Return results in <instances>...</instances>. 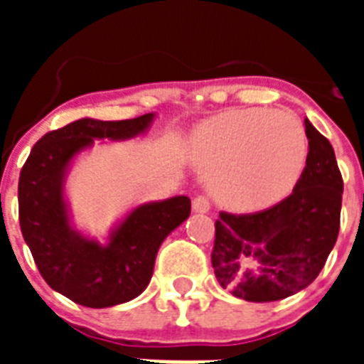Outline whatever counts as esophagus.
<instances>
[{
    "mask_svg": "<svg viewBox=\"0 0 364 364\" xmlns=\"http://www.w3.org/2000/svg\"><path fill=\"white\" fill-rule=\"evenodd\" d=\"M211 205H210V200L205 197H202V195H198V197L193 198V211L195 213H210Z\"/></svg>",
    "mask_w": 364,
    "mask_h": 364,
    "instance_id": "34e87169",
    "label": "esophagus"
}]
</instances>
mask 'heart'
Returning <instances> with one entry per match:
<instances>
[{
    "mask_svg": "<svg viewBox=\"0 0 364 364\" xmlns=\"http://www.w3.org/2000/svg\"><path fill=\"white\" fill-rule=\"evenodd\" d=\"M193 160L218 202L239 211L266 210L299 184L306 131L290 111L235 109L200 127Z\"/></svg>",
    "mask_w": 364,
    "mask_h": 364,
    "instance_id": "1",
    "label": "heart"
}]
</instances>
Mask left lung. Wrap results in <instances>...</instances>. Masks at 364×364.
Returning <instances> with one entry per match:
<instances>
[{
  "label": "left lung",
  "instance_id": "obj_1",
  "mask_svg": "<svg viewBox=\"0 0 364 364\" xmlns=\"http://www.w3.org/2000/svg\"><path fill=\"white\" fill-rule=\"evenodd\" d=\"M308 160L279 204L250 215L222 211L211 253L222 288L250 302L290 297L315 281L339 235L343 178L332 144L304 118Z\"/></svg>",
  "mask_w": 364,
  "mask_h": 364
}]
</instances>
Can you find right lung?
<instances>
[{"label":"right lung","instance_id":"add662e5","mask_svg":"<svg viewBox=\"0 0 364 364\" xmlns=\"http://www.w3.org/2000/svg\"><path fill=\"white\" fill-rule=\"evenodd\" d=\"M156 114L133 120L80 118L32 147L18 186L19 226L45 282L87 308L133 301L153 277L160 244L191 213L186 195L131 208L104 240L76 230L65 193L74 162L100 142L142 136Z\"/></svg>","mask_w":364,"mask_h":364}]
</instances>
